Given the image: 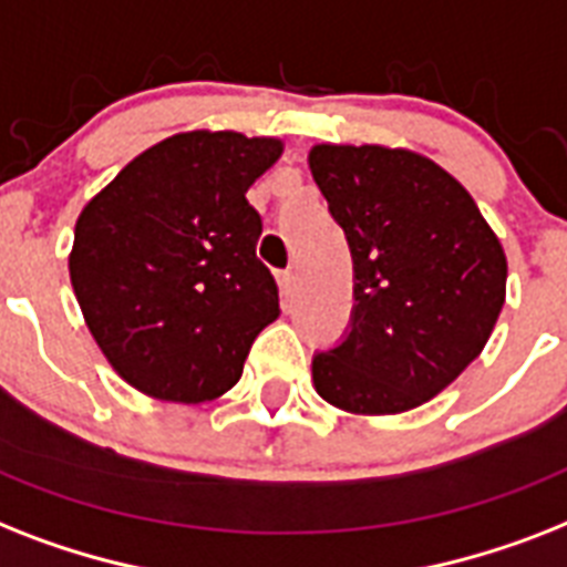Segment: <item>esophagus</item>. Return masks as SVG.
<instances>
[{
    "label": "esophagus",
    "instance_id": "34e87169",
    "mask_svg": "<svg viewBox=\"0 0 567 567\" xmlns=\"http://www.w3.org/2000/svg\"><path fill=\"white\" fill-rule=\"evenodd\" d=\"M276 282H279V291H282L285 302L293 297V288H297V276L293 270H282V274H276Z\"/></svg>",
    "mask_w": 567,
    "mask_h": 567
}]
</instances>
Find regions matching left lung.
<instances>
[{"instance_id": "1", "label": "left lung", "mask_w": 567, "mask_h": 567, "mask_svg": "<svg viewBox=\"0 0 567 567\" xmlns=\"http://www.w3.org/2000/svg\"><path fill=\"white\" fill-rule=\"evenodd\" d=\"M308 168L355 265L352 329L311 379L347 413L413 411L486 347L507 297V256L466 188L408 148L315 145Z\"/></svg>"}]
</instances>
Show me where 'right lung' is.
<instances>
[{
	"label": "right lung",
	"mask_w": 567,
	"mask_h": 567,
	"mask_svg": "<svg viewBox=\"0 0 567 567\" xmlns=\"http://www.w3.org/2000/svg\"><path fill=\"white\" fill-rule=\"evenodd\" d=\"M279 156L274 136L174 133L78 215L69 252L78 306L110 367L140 393L218 399L279 317L274 276L256 259L261 218L247 204Z\"/></svg>",
	"instance_id": "add662e5"
}]
</instances>
